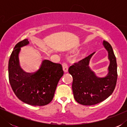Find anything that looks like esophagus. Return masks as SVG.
I'll use <instances>...</instances> for the list:
<instances>
[{
  "mask_svg": "<svg viewBox=\"0 0 127 127\" xmlns=\"http://www.w3.org/2000/svg\"><path fill=\"white\" fill-rule=\"evenodd\" d=\"M62 67H63V69L65 72H67L68 71V65L66 62H63L62 63Z\"/></svg>",
  "mask_w": 127,
  "mask_h": 127,
  "instance_id": "esophagus-1",
  "label": "esophagus"
}]
</instances>
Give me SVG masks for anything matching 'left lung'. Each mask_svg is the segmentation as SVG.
Segmentation results:
<instances>
[{
  "label": "left lung",
  "mask_w": 127,
  "mask_h": 127,
  "mask_svg": "<svg viewBox=\"0 0 127 127\" xmlns=\"http://www.w3.org/2000/svg\"><path fill=\"white\" fill-rule=\"evenodd\" d=\"M103 45L108 52L110 65L108 74L105 77H97L89 67L90 60L93 53L69 68L73 77L72 90L74 98L83 105H94L108 98L115 88L117 79L116 58L111 45L103 41Z\"/></svg>",
  "instance_id": "obj_1"
}]
</instances>
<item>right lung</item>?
<instances>
[{"label": "right lung", "instance_id": "right-lung-1", "mask_svg": "<svg viewBox=\"0 0 127 127\" xmlns=\"http://www.w3.org/2000/svg\"><path fill=\"white\" fill-rule=\"evenodd\" d=\"M29 43L28 40L24 39L15 46L8 61V79L19 99L32 106H44L53 100L64 71L61 64L45 60L36 72H24L20 65L18 54L21 47Z\"/></svg>", "mask_w": 127, "mask_h": 127}]
</instances>
